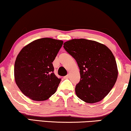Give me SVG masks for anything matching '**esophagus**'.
<instances>
[{"instance_id": "esophagus-1", "label": "esophagus", "mask_w": 131, "mask_h": 131, "mask_svg": "<svg viewBox=\"0 0 131 131\" xmlns=\"http://www.w3.org/2000/svg\"><path fill=\"white\" fill-rule=\"evenodd\" d=\"M69 74H68V75H67L66 76H64L63 78H64V79H69Z\"/></svg>"}]
</instances>
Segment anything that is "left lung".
<instances>
[{"label": "left lung", "mask_w": 131, "mask_h": 131, "mask_svg": "<svg viewBox=\"0 0 131 131\" xmlns=\"http://www.w3.org/2000/svg\"><path fill=\"white\" fill-rule=\"evenodd\" d=\"M63 45L80 69L76 95L89 103L100 102L111 91L118 77L117 63L111 51L105 45L85 39L71 40Z\"/></svg>", "instance_id": "1"}]
</instances>
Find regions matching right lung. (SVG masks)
<instances>
[{
	"label": "right lung",
	"instance_id": "right-lung-1",
	"mask_svg": "<svg viewBox=\"0 0 131 131\" xmlns=\"http://www.w3.org/2000/svg\"><path fill=\"white\" fill-rule=\"evenodd\" d=\"M63 43L42 38L25 46L18 54L14 64L15 81L26 97L43 101L55 93L61 79L54 74L52 63Z\"/></svg>",
	"mask_w": 131,
	"mask_h": 131
}]
</instances>
